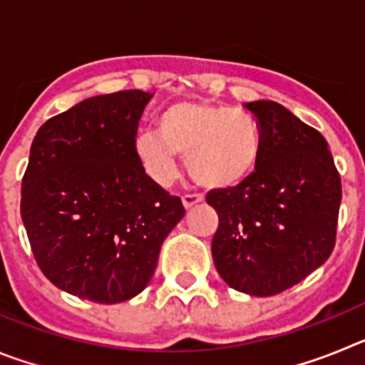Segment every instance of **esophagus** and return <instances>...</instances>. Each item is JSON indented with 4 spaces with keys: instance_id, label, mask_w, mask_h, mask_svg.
I'll return each mask as SVG.
<instances>
[{
    "instance_id": "34e87169",
    "label": "esophagus",
    "mask_w": 365,
    "mask_h": 365,
    "mask_svg": "<svg viewBox=\"0 0 365 365\" xmlns=\"http://www.w3.org/2000/svg\"><path fill=\"white\" fill-rule=\"evenodd\" d=\"M199 202H202V197L201 195H195V193H190V195H185V197H182V205H185L186 210H190L192 206L199 205Z\"/></svg>"
}]
</instances>
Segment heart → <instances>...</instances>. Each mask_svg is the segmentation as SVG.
<instances>
[{
	"label": "heart",
	"instance_id": "obj_1",
	"mask_svg": "<svg viewBox=\"0 0 365 365\" xmlns=\"http://www.w3.org/2000/svg\"><path fill=\"white\" fill-rule=\"evenodd\" d=\"M157 133L137 135L135 157L157 185L175 179L177 159L199 186L232 190L256 173L263 155V130L252 113L205 100H182L164 108Z\"/></svg>",
	"mask_w": 365,
	"mask_h": 365
}]
</instances>
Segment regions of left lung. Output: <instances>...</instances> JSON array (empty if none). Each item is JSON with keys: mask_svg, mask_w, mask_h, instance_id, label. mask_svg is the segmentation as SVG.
<instances>
[{"mask_svg": "<svg viewBox=\"0 0 365 365\" xmlns=\"http://www.w3.org/2000/svg\"><path fill=\"white\" fill-rule=\"evenodd\" d=\"M263 130V155L247 182L212 190L219 227L215 269L250 296L287 291L322 267L336 237L341 182L327 140L272 100L245 104Z\"/></svg>", "mask_w": 365, "mask_h": 365, "instance_id": "left-lung-1", "label": "left lung"}]
</instances>
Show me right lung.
I'll return each instance as SVG.
<instances>
[{"label": "right lung", "instance_id": "right-lung-1", "mask_svg": "<svg viewBox=\"0 0 365 365\" xmlns=\"http://www.w3.org/2000/svg\"><path fill=\"white\" fill-rule=\"evenodd\" d=\"M153 95L91 96L49 118L32 140L21 219L38 267L83 299L120 303L143 292L185 206L146 175L133 151Z\"/></svg>", "mask_w": 365, "mask_h": 365}]
</instances>
